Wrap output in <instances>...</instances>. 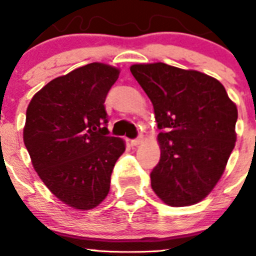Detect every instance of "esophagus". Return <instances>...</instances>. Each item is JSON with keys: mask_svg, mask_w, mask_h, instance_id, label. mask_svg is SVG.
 I'll return each mask as SVG.
<instances>
[{"mask_svg": "<svg viewBox=\"0 0 256 256\" xmlns=\"http://www.w3.org/2000/svg\"><path fill=\"white\" fill-rule=\"evenodd\" d=\"M142 142H144V136H142V134L138 136L137 138H134V140H130V144H132V146H138V144H142Z\"/></svg>", "mask_w": 256, "mask_h": 256, "instance_id": "obj_1", "label": "esophagus"}]
</instances>
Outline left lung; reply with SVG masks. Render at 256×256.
I'll return each instance as SVG.
<instances>
[{"label": "left lung", "mask_w": 256, "mask_h": 256, "mask_svg": "<svg viewBox=\"0 0 256 256\" xmlns=\"http://www.w3.org/2000/svg\"><path fill=\"white\" fill-rule=\"evenodd\" d=\"M152 102L161 148L151 186L171 207L196 204L221 179L235 147L238 108L218 80L166 63L133 64Z\"/></svg>", "instance_id": "8db88e82"}]
</instances>
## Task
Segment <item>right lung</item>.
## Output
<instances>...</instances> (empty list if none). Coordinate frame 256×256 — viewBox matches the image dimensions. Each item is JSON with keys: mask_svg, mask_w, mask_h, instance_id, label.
<instances>
[{"mask_svg": "<svg viewBox=\"0 0 256 256\" xmlns=\"http://www.w3.org/2000/svg\"><path fill=\"white\" fill-rule=\"evenodd\" d=\"M119 70L90 63L46 84L26 110L24 144L39 178L60 200L92 210L110 189V176L126 151L108 130L104 102Z\"/></svg>", "mask_w": 256, "mask_h": 256, "instance_id": "1", "label": "right lung"}]
</instances>
